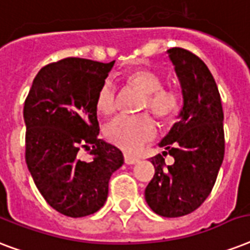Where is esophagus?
I'll return each instance as SVG.
<instances>
[{
    "instance_id": "esophagus-1",
    "label": "esophagus",
    "mask_w": 250,
    "mask_h": 250,
    "mask_svg": "<svg viewBox=\"0 0 250 250\" xmlns=\"http://www.w3.org/2000/svg\"><path fill=\"white\" fill-rule=\"evenodd\" d=\"M125 162L127 165H135L139 162V158H136V157H132L129 156V154H125Z\"/></svg>"
}]
</instances>
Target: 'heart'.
Returning <instances> with one entry per match:
<instances>
[{"instance_id":"1","label":"heart","mask_w":250,"mask_h":250,"mask_svg":"<svg viewBox=\"0 0 250 250\" xmlns=\"http://www.w3.org/2000/svg\"><path fill=\"white\" fill-rule=\"evenodd\" d=\"M127 82L145 94L143 106L150 109L157 117H171L179 107V94L172 89L162 88V79L154 71L141 68L131 72ZM117 90L110 79L104 80L97 92L96 105L104 114H109L115 109ZM105 133L113 144L127 152H135L154 139L157 133L156 125L146 115L129 117L117 115L106 125Z\"/></svg>"}]
</instances>
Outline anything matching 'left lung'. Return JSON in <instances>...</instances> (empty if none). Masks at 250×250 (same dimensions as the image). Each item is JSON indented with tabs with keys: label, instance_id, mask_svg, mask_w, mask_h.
Segmentation results:
<instances>
[{
	"label": "left lung",
	"instance_id": "8db88e82",
	"mask_svg": "<svg viewBox=\"0 0 250 250\" xmlns=\"http://www.w3.org/2000/svg\"><path fill=\"white\" fill-rule=\"evenodd\" d=\"M182 86L178 122L161 140L162 156L153 157L156 168L145 201L158 215L176 218L192 213L213 189L225 157L223 110L211 72L197 56L182 48L167 50ZM168 152L175 162L164 166Z\"/></svg>",
	"mask_w": 250,
	"mask_h": 250
}]
</instances>
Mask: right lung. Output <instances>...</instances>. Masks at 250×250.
Instances as JSON below:
<instances>
[{"label": "right lung", "mask_w": 250, "mask_h": 250, "mask_svg": "<svg viewBox=\"0 0 250 250\" xmlns=\"http://www.w3.org/2000/svg\"><path fill=\"white\" fill-rule=\"evenodd\" d=\"M114 62L71 57L46 64L25 98V162L45 201L67 217L101 209L110 176L125 162L117 146L98 139L96 98ZM80 147L90 161L80 160Z\"/></svg>", "instance_id": "obj_1"}]
</instances>
